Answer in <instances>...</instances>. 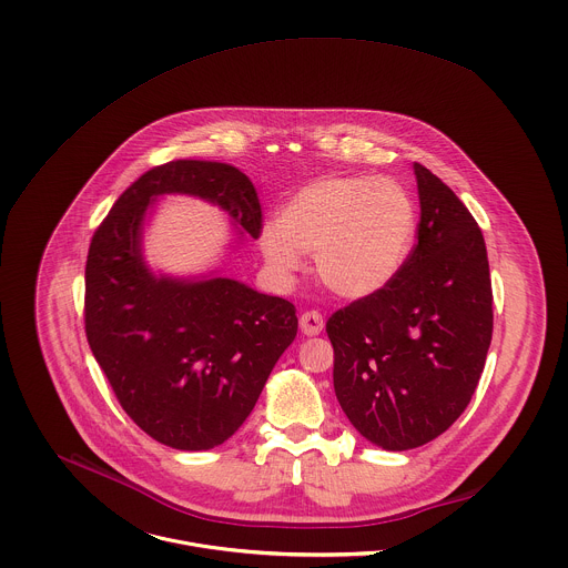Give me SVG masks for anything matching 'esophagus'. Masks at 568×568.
Instances as JSON below:
<instances>
[{"label":"esophagus","mask_w":568,"mask_h":568,"mask_svg":"<svg viewBox=\"0 0 568 568\" xmlns=\"http://www.w3.org/2000/svg\"><path fill=\"white\" fill-rule=\"evenodd\" d=\"M300 327H302V332H304L306 336H317V334H322V329H324V317H322V313H317V311H306V313L300 317Z\"/></svg>","instance_id":"obj_1"}]
</instances>
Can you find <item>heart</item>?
Listing matches in <instances>:
<instances>
[{
    "mask_svg": "<svg viewBox=\"0 0 568 568\" xmlns=\"http://www.w3.org/2000/svg\"><path fill=\"white\" fill-rule=\"evenodd\" d=\"M417 207L403 183L372 174L324 176L300 187L260 232L268 266L288 275L315 253L327 291L365 300L403 271L417 236Z\"/></svg>",
    "mask_w": 568,
    "mask_h": 568,
    "instance_id": "obj_1",
    "label": "heart"
}]
</instances>
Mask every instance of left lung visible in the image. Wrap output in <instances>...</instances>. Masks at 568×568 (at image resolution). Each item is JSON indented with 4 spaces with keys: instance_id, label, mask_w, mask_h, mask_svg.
<instances>
[{
    "instance_id": "8db88e82",
    "label": "left lung",
    "mask_w": 568,
    "mask_h": 568,
    "mask_svg": "<svg viewBox=\"0 0 568 568\" xmlns=\"http://www.w3.org/2000/svg\"><path fill=\"white\" fill-rule=\"evenodd\" d=\"M417 243L381 293L336 311L334 394L354 428L385 450L442 435L470 403L491 341L484 234L459 196L413 163Z\"/></svg>"
}]
</instances>
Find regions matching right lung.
Returning <instances> with one entry per match:
<instances>
[{"instance_id": "obj_1", "label": "right lung", "mask_w": 568, "mask_h": 568, "mask_svg": "<svg viewBox=\"0 0 568 568\" xmlns=\"http://www.w3.org/2000/svg\"><path fill=\"white\" fill-rule=\"evenodd\" d=\"M162 194L221 205L257 239L262 210L248 176L230 163L155 165L122 192L95 230L84 266V332L118 403L153 439L210 450L257 403L297 334L295 306L230 277H158L142 255V225Z\"/></svg>"}]
</instances>
